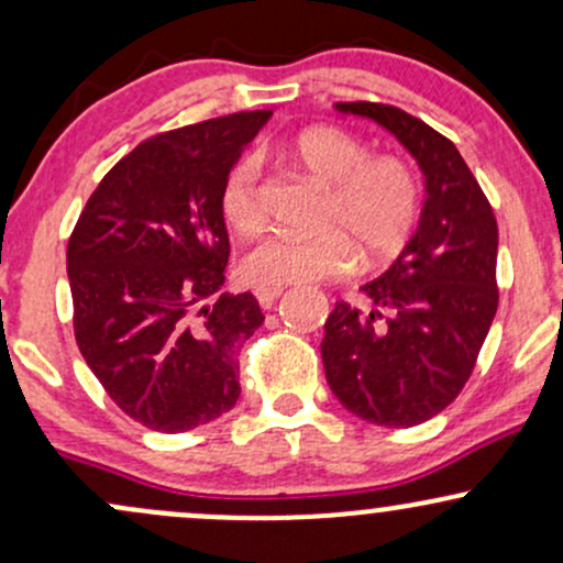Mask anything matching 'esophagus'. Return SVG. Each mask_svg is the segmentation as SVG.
Returning a JSON list of instances; mask_svg holds the SVG:
<instances>
[{"label": "esophagus", "mask_w": 563, "mask_h": 563, "mask_svg": "<svg viewBox=\"0 0 563 563\" xmlns=\"http://www.w3.org/2000/svg\"><path fill=\"white\" fill-rule=\"evenodd\" d=\"M283 286H264V288H256V299H260V303L264 309H269L273 307V303L277 301V296L283 294Z\"/></svg>", "instance_id": "1"}]
</instances>
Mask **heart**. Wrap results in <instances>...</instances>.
<instances>
[{"instance_id": "b5f03b06", "label": "heart", "mask_w": 563, "mask_h": 563, "mask_svg": "<svg viewBox=\"0 0 563 563\" xmlns=\"http://www.w3.org/2000/svg\"><path fill=\"white\" fill-rule=\"evenodd\" d=\"M283 156L328 187L322 224L333 230L262 238L241 262L245 280L262 288L312 283L354 269L357 254L365 264H384L410 243L421 217V187L402 161L371 156L363 140L339 126L303 129L283 145ZM260 174V158H238L219 192L224 222L241 235L262 224Z\"/></svg>"}]
</instances>
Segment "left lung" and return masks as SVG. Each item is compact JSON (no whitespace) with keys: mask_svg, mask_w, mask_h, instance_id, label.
Returning a JSON list of instances; mask_svg holds the SVG:
<instances>
[{"mask_svg":"<svg viewBox=\"0 0 563 563\" xmlns=\"http://www.w3.org/2000/svg\"><path fill=\"white\" fill-rule=\"evenodd\" d=\"M376 121L416 158L426 200L410 243L365 283L371 309L335 301L322 367L352 416L407 429L461 394L497 312V222L457 147L416 115L378 102H335Z\"/></svg>","mask_w":563,"mask_h":563,"instance_id":"1","label":"left lung"}]
</instances>
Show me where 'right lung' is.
<instances>
[{"label":"right lung","mask_w":563,"mask_h":563,"mask_svg":"<svg viewBox=\"0 0 563 563\" xmlns=\"http://www.w3.org/2000/svg\"><path fill=\"white\" fill-rule=\"evenodd\" d=\"M273 111L156 134L102 177L68 241L81 357L129 418L179 434L241 397L238 352L264 322L251 290L230 296L219 192Z\"/></svg>","instance_id":"obj_1"}]
</instances>
